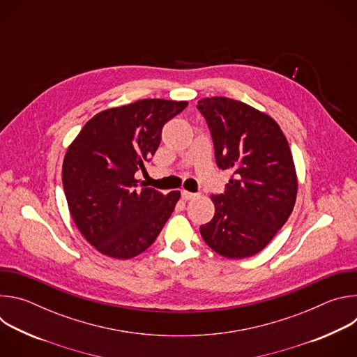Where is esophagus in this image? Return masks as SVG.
<instances>
[{"label": "esophagus", "instance_id": "1", "mask_svg": "<svg viewBox=\"0 0 357 357\" xmlns=\"http://www.w3.org/2000/svg\"><path fill=\"white\" fill-rule=\"evenodd\" d=\"M181 196H182L183 200H190V199H193L196 196V193H192V192H188V190H182Z\"/></svg>", "mask_w": 357, "mask_h": 357}]
</instances>
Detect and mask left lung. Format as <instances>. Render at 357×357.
Returning a JSON list of instances; mask_svg holds the SVG:
<instances>
[{
  "label": "left lung",
  "mask_w": 357,
  "mask_h": 357,
  "mask_svg": "<svg viewBox=\"0 0 357 357\" xmlns=\"http://www.w3.org/2000/svg\"><path fill=\"white\" fill-rule=\"evenodd\" d=\"M196 107L209 127L218 167L233 172L225 192L212 195L215 216L200 234L223 257H251L273 240L295 205L288 141L270 116L241 101L212 97Z\"/></svg>",
  "instance_id": "8db88e82"
}]
</instances>
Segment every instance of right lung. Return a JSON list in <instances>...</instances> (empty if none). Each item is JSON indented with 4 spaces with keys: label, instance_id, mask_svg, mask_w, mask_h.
<instances>
[{
    "label": "right lung",
    "instance_id": "obj_1",
    "mask_svg": "<svg viewBox=\"0 0 357 357\" xmlns=\"http://www.w3.org/2000/svg\"><path fill=\"white\" fill-rule=\"evenodd\" d=\"M188 101L145 98L89 120L62 168L68 206L84 238L109 257L127 260L155 241L181 196L138 188L137 171L155 154L164 126Z\"/></svg>",
    "mask_w": 357,
    "mask_h": 357
}]
</instances>
